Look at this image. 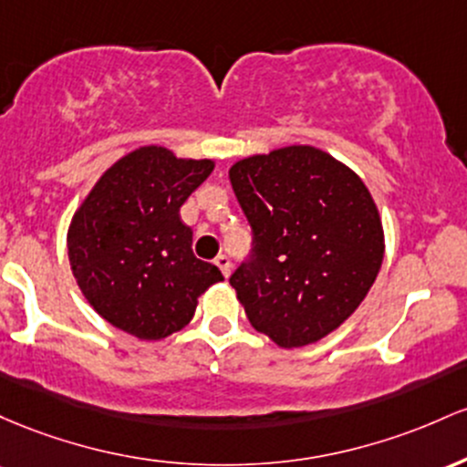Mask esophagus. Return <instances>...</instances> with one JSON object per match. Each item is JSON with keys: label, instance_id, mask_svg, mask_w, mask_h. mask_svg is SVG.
<instances>
[{"label": "esophagus", "instance_id": "1", "mask_svg": "<svg viewBox=\"0 0 467 467\" xmlns=\"http://www.w3.org/2000/svg\"><path fill=\"white\" fill-rule=\"evenodd\" d=\"M213 262H216V266H218L220 271H223V275H224V277H227L229 274H232V260H229V255L220 254L218 258L213 260Z\"/></svg>", "mask_w": 467, "mask_h": 467}]
</instances>
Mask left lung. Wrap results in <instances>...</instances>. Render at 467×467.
I'll use <instances>...</instances> for the list:
<instances>
[{"label":"left lung","instance_id":"obj_1","mask_svg":"<svg viewBox=\"0 0 467 467\" xmlns=\"http://www.w3.org/2000/svg\"><path fill=\"white\" fill-rule=\"evenodd\" d=\"M229 181L254 232L229 285L251 327L282 348L319 342L353 316L384 260L368 187L313 145L238 161Z\"/></svg>","mask_w":467,"mask_h":467}]
</instances>
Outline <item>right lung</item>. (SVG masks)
<instances>
[{"mask_svg": "<svg viewBox=\"0 0 467 467\" xmlns=\"http://www.w3.org/2000/svg\"><path fill=\"white\" fill-rule=\"evenodd\" d=\"M213 171L212 159H178L145 145L103 171L67 229L78 289L106 322L139 339L190 324L198 297L224 280L192 251L181 207Z\"/></svg>", "mask_w": 467, "mask_h": 467, "instance_id": "add662e5", "label": "right lung"}]
</instances>
